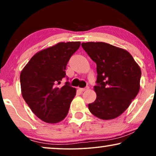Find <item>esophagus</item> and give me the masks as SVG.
Masks as SVG:
<instances>
[{
    "mask_svg": "<svg viewBox=\"0 0 156 156\" xmlns=\"http://www.w3.org/2000/svg\"><path fill=\"white\" fill-rule=\"evenodd\" d=\"M89 89V87H85V88H79V89H80V90L81 91H85L88 90Z\"/></svg>",
    "mask_w": 156,
    "mask_h": 156,
    "instance_id": "esophagus-1",
    "label": "esophagus"
}]
</instances>
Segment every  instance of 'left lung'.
<instances>
[{"label": "left lung", "mask_w": 156, "mask_h": 156, "mask_svg": "<svg viewBox=\"0 0 156 156\" xmlns=\"http://www.w3.org/2000/svg\"><path fill=\"white\" fill-rule=\"evenodd\" d=\"M97 64V99L89 104L90 112L102 120L116 119L127 109L140 89L141 70L126 50L102 42H82Z\"/></svg>", "instance_id": "left-lung-1"}]
</instances>
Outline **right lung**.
Segmentation results:
<instances>
[{
    "label": "right lung",
    "mask_w": 156,
    "mask_h": 156,
    "mask_svg": "<svg viewBox=\"0 0 156 156\" xmlns=\"http://www.w3.org/2000/svg\"><path fill=\"white\" fill-rule=\"evenodd\" d=\"M80 42H59L36 53L21 71L23 99L34 114L46 123H56L67 116L76 89L67 82L66 66L80 46Z\"/></svg>",
    "instance_id": "add662e5"
}]
</instances>
